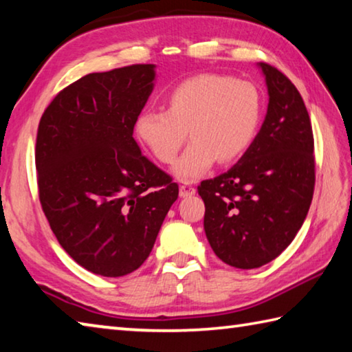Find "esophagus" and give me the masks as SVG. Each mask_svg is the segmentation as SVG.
I'll list each match as a JSON object with an SVG mask.
<instances>
[{
	"instance_id": "obj_1",
	"label": "esophagus",
	"mask_w": 352,
	"mask_h": 352,
	"mask_svg": "<svg viewBox=\"0 0 352 352\" xmlns=\"http://www.w3.org/2000/svg\"><path fill=\"white\" fill-rule=\"evenodd\" d=\"M195 194V188L192 186V184H189V183H183V184H180V197H190V195H194Z\"/></svg>"
}]
</instances>
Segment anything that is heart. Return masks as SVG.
<instances>
[{"instance_id": "1", "label": "heart", "mask_w": 352, "mask_h": 352, "mask_svg": "<svg viewBox=\"0 0 352 352\" xmlns=\"http://www.w3.org/2000/svg\"><path fill=\"white\" fill-rule=\"evenodd\" d=\"M166 111L144 109L135 118V135L152 157L174 163L190 137L189 148L174 166L178 178L197 180L219 163H232L257 135L263 103L258 89L245 80L201 74L182 81L164 98Z\"/></svg>"}]
</instances>
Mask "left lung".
<instances>
[{"mask_svg":"<svg viewBox=\"0 0 352 352\" xmlns=\"http://www.w3.org/2000/svg\"><path fill=\"white\" fill-rule=\"evenodd\" d=\"M270 104L252 144L225 174L204 180V232L217 257L254 270L291 245L308 214L316 184L314 135L297 87L260 63Z\"/></svg>","mask_w":352,"mask_h":352,"instance_id":"1","label":"left lung"}]
</instances>
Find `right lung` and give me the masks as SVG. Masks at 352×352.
<instances>
[{"instance_id": "add662e5", "label": "right lung", "mask_w": 352, "mask_h": 352, "mask_svg": "<svg viewBox=\"0 0 352 352\" xmlns=\"http://www.w3.org/2000/svg\"><path fill=\"white\" fill-rule=\"evenodd\" d=\"M154 65L89 74L56 94L38 124L43 212L63 249L103 277L144 263L178 184L133 140L154 89Z\"/></svg>"}]
</instances>
